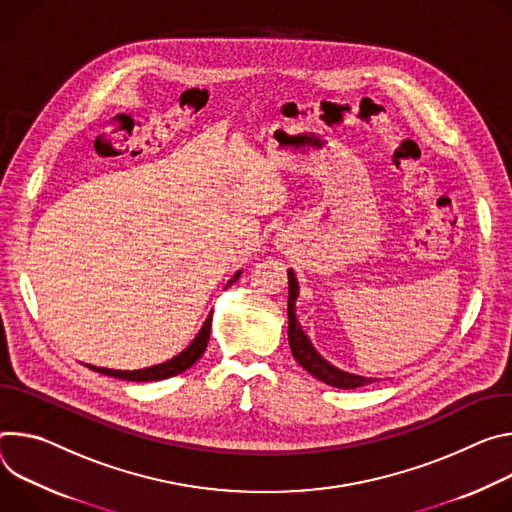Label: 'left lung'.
I'll list each match as a JSON object with an SVG mask.
<instances>
[{
  "label": "left lung",
  "mask_w": 512,
  "mask_h": 512,
  "mask_svg": "<svg viewBox=\"0 0 512 512\" xmlns=\"http://www.w3.org/2000/svg\"><path fill=\"white\" fill-rule=\"evenodd\" d=\"M289 346L291 352L295 356V360L309 372L313 374L317 380L335 386V388H344V390H352V388H360L366 384L376 382L378 378H368V376H360V374H352L346 370H339L333 364H329L311 344L309 335L303 331L299 319H297V297H299V282L295 272L289 268Z\"/></svg>",
  "instance_id": "left-lung-1"
}]
</instances>
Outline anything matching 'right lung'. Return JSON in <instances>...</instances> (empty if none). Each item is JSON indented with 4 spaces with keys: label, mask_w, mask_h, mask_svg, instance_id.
Masks as SVG:
<instances>
[{
    "label": "right lung",
    "mask_w": 512,
    "mask_h": 512,
    "mask_svg": "<svg viewBox=\"0 0 512 512\" xmlns=\"http://www.w3.org/2000/svg\"><path fill=\"white\" fill-rule=\"evenodd\" d=\"M240 274H242V270H238L225 287L234 285V282L240 278ZM211 315H213V311L205 319L203 327L199 329V333L195 335L193 342L179 356L170 358L162 364L142 368V370H111V368H97V366H91V364H85V366H89L91 370H95L99 374L113 376V378H120V380H130V382H154V380H164V378H170V376H177V374L185 372L187 368H191L203 356V352L207 348V342H209V333H211Z\"/></svg>",
    "instance_id": "add662e5"
}]
</instances>
